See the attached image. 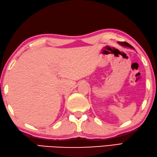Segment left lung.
Listing matches in <instances>:
<instances>
[{
    "mask_svg": "<svg viewBox=\"0 0 157 157\" xmlns=\"http://www.w3.org/2000/svg\"><path fill=\"white\" fill-rule=\"evenodd\" d=\"M118 43L119 44L122 45V46H124V47H128L132 48V49H134V48L132 46H131L130 44H128V42H118Z\"/></svg>",
    "mask_w": 157,
    "mask_h": 157,
    "instance_id": "obj_1",
    "label": "left lung"
}]
</instances>
